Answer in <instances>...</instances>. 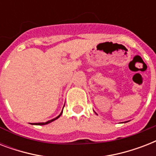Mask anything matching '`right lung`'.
<instances>
[{
    "label": "right lung",
    "mask_w": 156,
    "mask_h": 156,
    "mask_svg": "<svg viewBox=\"0 0 156 156\" xmlns=\"http://www.w3.org/2000/svg\"><path fill=\"white\" fill-rule=\"evenodd\" d=\"M62 111H63V110H62ZM61 114H62V112H61V113L60 114V115H59L58 116H56V118L52 119V120H50V121H47V122H45V123H35V124H34V125H39V126H44V125H46V124H48V123H50V122H52V121H55V120H56V119L58 118L59 116H61Z\"/></svg>",
    "instance_id": "obj_1"
}]
</instances>
